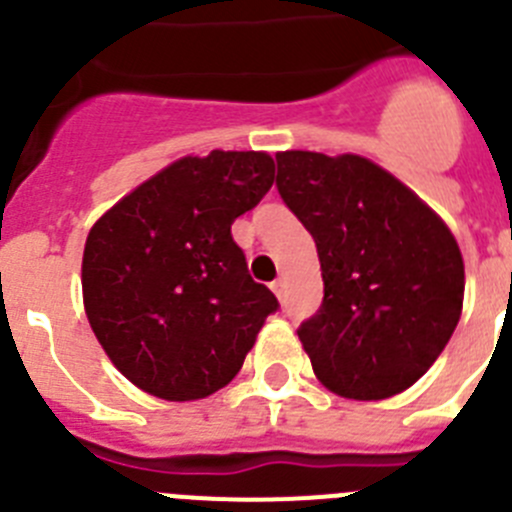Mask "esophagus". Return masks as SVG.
<instances>
[{
    "mask_svg": "<svg viewBox=\"0 0 512 512\" xmlns=\"http://www.w3.org/2000/svg\"><path fill=\"white\" fill-rule=\"evenodd\" d=\"M270 288H272V293H275L280 300H283V298H285V288H288V283H285L283 278H278V280H275V283L270 285Z\"/></svg>",
    "mask_w": 512,
    "mask_h": 512,
    "instance_id": "1",
    "label": "esophagus"
}]
</instances>
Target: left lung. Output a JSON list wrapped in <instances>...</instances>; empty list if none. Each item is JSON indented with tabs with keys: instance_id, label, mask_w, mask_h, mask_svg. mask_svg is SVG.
Instances as JSON below:
<instances>
[{
	"instance_id": "8db88e82",
	"label": "left lung",
	"mask_w": 512,
	"mask_h": 512,
	"mask_svg": "<svg viewBox=\"0 0 512 512\" xmlns=\"http://www.w3.org/2000/svg\"><path fill=\"white\" fill-rule=\"evenodd\" d=\"M280 197L313 234L323 303L298 336L346 399H389L427 374L455 333L465 265L447 224L364 156L283 151Z\"/></svg>"
}]
</instances>
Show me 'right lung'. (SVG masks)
<instances>
[{
  "label": "right lung",
  "instance_id": "add662e5",
  "mask_svg": "<svg viewBox=\"0 0 512 512\" xmlns=\"http://www.w3.org/2000/svg\"><path fill=\"white\" fill-rule=\"evenodd\" d=\"M275 181L262 151L184 156L93 224L83 300L103 351L166 401L204 399L237 376L278 298L255 283L232 222Z\"/></svg>",
  "mask_w": 512,
  "mask_h": 512
}]
</instances>
